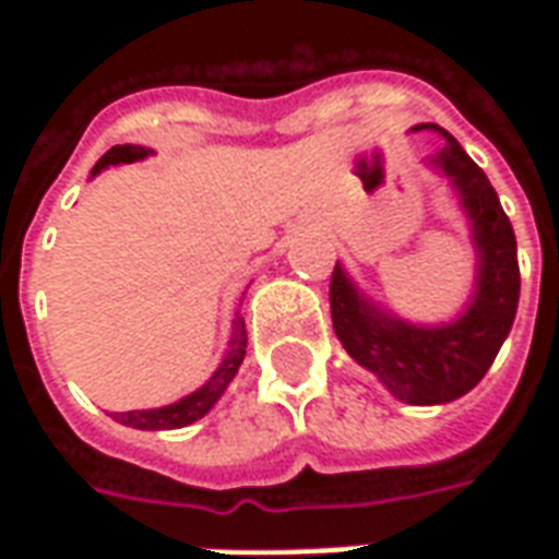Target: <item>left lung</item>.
Here are the masks:
<instances>
[{
	"label": "left lung",
	"instance_id": "1",
	"mask_svg": "<svg viewBox=\"0 0 559 559\" xmlns=\"http://www.w3.org/2000/svg\"><path fill=\"white\" fill-rule=\"evenodd\" d=\"M421 128L445 138L431 164L455 185L461 206L467 209L473 248L479 257L469 305L452 323L413 326L368 302L341 266L332 272L329 305L344 350L380 377L395 399L404 404H445L467 395L503 347L515 323L521 272L515 233L488 176L443 128L425 122L416 131Z\"/></svg>",
	"mask_w": 559,
	"mask_h": 559
}]
</instances>
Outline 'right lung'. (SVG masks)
<instances>
[{
	"mask_svg": "<svg viewBox=\"0 0 559 559\" xmlns=\"http://www.w3.org/2000/svg\"><path fill=\"white\" fill-rule=\"evenodd\" d=\"M146 155H152V148L146 146H114L110 152H104L102 160L95 164V173H102L104 167H110V164H131V160H143ZM245 347H248V332H245V320L236 314L233 320V335H230V350L227 356L221 359L218 371L209 377L203 386L191 392V395H185L176 404H167V407H155V411H131V413H119L116 419L128 425V428H140V431H173V428H185V425H191V421L203 419L218 399L224 395V389L230 386L233 377L239 371V365L245 359Z\"/></svg>",
	"mask_w": 559,
	"mask_h": 559,
	"instance_id": "obj_1",
	"label": "right lung"
}]
</instances>
